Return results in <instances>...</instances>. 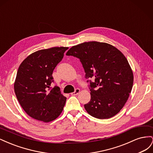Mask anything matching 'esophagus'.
I'll use <instances>...</instances> for the list:
<instances>
[{
  "label": "esophagus",
  "instance_id": "1",
  "mask_svg": "<svg viewBox=\"0 0 153 153\" xmlns=\"http://www.w3.org/2000/svg\"><path fill=\"white\" fill-rule=\"evenodd\" d=\"M79 92H80V89H76L75 91H74L73 92H71V94L72 96H75V95H77V94H79Z\"/></svg>",
  "mask_w": 153,
  "mask_h": 153
}]
</instances>
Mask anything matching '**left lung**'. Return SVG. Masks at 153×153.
I'll use <instances>...</instances> for the list:
<instances>
[{
	"label": "left lung",
	"instance_id": "1",
	"mask_svg": "<svg viewBox=\"0 0 153 153\" xmlns=\"http://www.w3.org/2000/svg\"><path fill=\"white\" fill-rule=\"evenodd\" d=\"M66 55L80 59L91 91V100L84 105L87 113L100 119L118 114L129 98L133 74L128 60L114 46L98 41L73 46Z\"/></svg>",
	"mask_w": 153,
	"mask_h": 153
}]
</instances>
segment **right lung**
<instances>
[{
	"label": "right lung",
	"mask_w": 153,
	"mask_h": 153,
	"mask_svg": "<svg viewBox=\"0 0 153 153\" xmlns=\"http://www.w3.org/2000/svg\"><path fill=\"white\" fill-rule=\"evenodd\" d=\"M68 47H53L31 53L18 68L14 89L17 100L29 116L48 123L63 110L66 98L58 86L51 87L52 73Z\"/></svg>",
	"instance_id": "right-lung-1"
}]
</instances>
